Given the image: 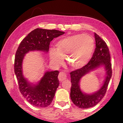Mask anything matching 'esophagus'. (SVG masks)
<instances>
[{
	"instance_id": "34e87169",
	"label": "esophagus",
	"mask_w": 123,
	"mask_h": 123,
	"mask_svg": "<svg viewBox=\"0 0 123 123\" xmlns=\"http://www.w3.org/2000/svg\"><path fill=\"white\" fill-rule=\"evenodd\" d=\"M67 78L66 74H65L63 72H60L58 75V79L60 81H63V80H66Z\"/></svg>"
}]
</instances>
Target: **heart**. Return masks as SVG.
Segmentation results:
<instances>
[{"instance_id": "obj_1", "label": "heart", "mask_w": 123, "mask_h": 123, "mask_svg": "<svg viewBox=\"0 0 123 123\" xmlns=\"http://www.w3.org/2000/svg\"><path fill=\"white\" fill-rule=\"evenodd\" d=\"M56 49H49L52 63L59 66L63 62L64 57L70 66L80 68L88 63L94 49V41L87 34H78L62 38L57 42Z\"/></svg>"}]
</instances>
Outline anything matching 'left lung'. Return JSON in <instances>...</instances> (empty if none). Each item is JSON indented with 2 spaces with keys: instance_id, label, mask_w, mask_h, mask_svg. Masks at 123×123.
<instances>
[{
  "instance_id": "8db88e82",
  "label": "left lung",
  "mask_w": 123,
  "mask_h": 123,
  "mask_svg": "<svg viewBox=\"0 0 123 123\" xmlns=\"http://www.w3.org/2000/svg\"><path fill=\"white\" fill-rule=\"evenodd\" d=\"M96 49L91 59L82 68L70 72L71 82L70 97L74 105L80 108H88L96 105L105 96L112 75L111 55L105 42L95 33ZM101 66L106 71L103 86L98 91L92 94L83 93L80 87L81 78L90 72Z\"/></svg>"
}]
</instances>
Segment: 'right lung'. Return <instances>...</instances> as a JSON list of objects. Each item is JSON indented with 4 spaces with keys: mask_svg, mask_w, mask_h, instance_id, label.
I'll return each instance as SVG.
<instances>
[{
    "mask_svg": "<svg viewBox=\"0 0 123 123\" xmlns=\"http://www.w3.org/2000/svg\"><path fill=\"white\" fill-rule=\"evenodd\" d=\"M64 32L55 30L36 28L20 42L15 55L14 70L20 92L27 101L35 107L44 108L51 104L59 86L58 71H46L39 81L34 84L23 75L22 64L25 54L30 51L48 52L50 42Z\"/></svg>",
    "mask_w": 123,
    "mask_h": 123,
    "instance_id": "right-lung-1",
    "label": "right lung"
}]
</instances>
